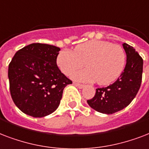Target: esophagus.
<instances>
[{"instance_id":"esophagus-1","label":"esophagus","mask_w":149,"mask_h":149,"mask_svg":"<svg viewBox=\"0 0 149 149\" xmlns=\"http://www.w3.org/2000/svg\"><path fill=\"white\" fill-rule=\"evenodd\" d=\"M74 85H75V86H77L78 88H82L85 87V85H83V84H80V83L74 82Z\"/></svg>"}]
</instances>
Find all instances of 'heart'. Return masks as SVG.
<instances>
[{"label": "heart", "mask_w": 149, "mask_h": 149, "mask_svg": "<svg viewBox=\"0 0 149 149\" xmlns=\"http://www.w3.org/2000/svg\"><path fill=\"white\" fill-rule=\"evenodd\" d=\"M56 64L67 76L85 66L88 68L76 72L74 80L96 81L101 85H109L120 76L126 64V54L119 44L102 40H91L79 44L74 50L64 49L59 53Z\"/></svg>", "instance_id": "1"}]
</instances>
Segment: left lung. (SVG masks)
<instances>
[{"instance_id":"8db88e82","label":"left lung","mask_w":149,"mask_h":149,"mask_svg":"<svg viewBox=\"0 0 149 149\" xmlns=\"http://www.w3.org/2000/svg\"><path fill=\"white\" fill-rule=\"evenodd\" d=\"M123 47L127 54V63L120 78L107 87L96 88L94 97L87 100L93 109L102 113H114L127 107L141 87L142 57L130 45L124 42Z\"/></svg>"}]
</instances>
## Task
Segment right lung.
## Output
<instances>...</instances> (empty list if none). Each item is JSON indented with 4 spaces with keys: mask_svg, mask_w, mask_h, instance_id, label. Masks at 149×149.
Returning <instances> with one entry per match:
<instances>
[{
    "mask_svg": "<svg viewBox=\"0 0 149 149\" xmlns=\"http://www.w3.org/2000/svg\"><path fill=\"white\" fill-rule=\"evenodd\" d=\"M60 50L53 45L32 43L16 52L10 62V93L24 113L43 117L54 113L64 88L72 83L56 65Z\"/></svg>",
    "mask_w": 149,
    "mask_h": 149,
    "instance_id": "right-lung-1",
    "label": "right lung"
}]
</instances>
